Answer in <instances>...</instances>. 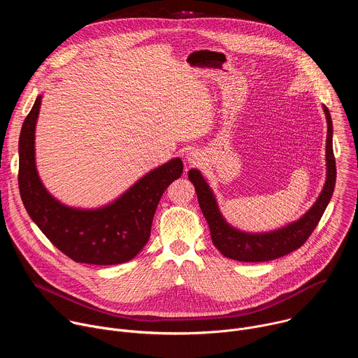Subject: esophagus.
<instances>
[{"instance_id": "esophagus-1", "label": "esophagus", "mask_w": 358, "mask_h": 358, "mask_svg": "<svg viewBox=\"0 0 358 358\" xmlns=\"http://www.w3.org/2000/svg\"><path fill=\"white\" fill-rule=\"evenodd\" d=\"M187 162H188L189 166H196V164H199L202 162V157L198 155L196 151H191L189 155L187 156Z\"/></svg>"}]
</instances>
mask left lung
Wrapping results in <instances>:
<instances>
[{
	"label": "left lung",
	"mask_w": 358,
	"mask_h": 358,
	"mask_svg": "<svg viewBox=\"0 0 358 358\" xmlns=\"http://www.w3.org/2000/svg\"><path fill=\"white\" fill-rule=\"evenodd\" d=\"M327 119L326 141V184L315 202V206L300 220L272 232L248 234L231 227L220 213L215 196L206 178L195 169L188 171V178L195 187L201 211L206 217L211 239L225 258L239 262H268L278 259L300 248L312 235L323 217L336 185V159L333 152V123L330 112L323 106Z\"/></svg>",
	"instance_id": "8db88e82"
}]
</instances>
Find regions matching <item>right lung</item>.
Here are the masks:
<instances>
[{"instance_id": "1", "label": "right lung", "mask_w": 358, "mask_h": 358, "mask_svg": "<svg viewBox=\"0 0 358 358\" xmlns=\"http://www.w3.org/2000/svg\"><path fill=\"white\" fill-rule=\"evenodd\" d=\"M41 100L39 94L20 134L18 185L27 213L43 235L75 262L117 265L133 259L150 238L162 195L181 177L182 162L173 159L150 171L106 207H66L46 191L35 166V126Z\"/></svg>"}]
</instances>
